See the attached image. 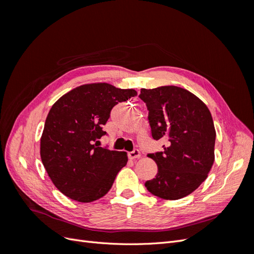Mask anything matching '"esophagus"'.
Masks as SVG:
<instances>
[{
	"label": "esophagus",
	"mask_w": 254,
	"mask_h": 254,
	"mask_svg": "<svg viewBox=\"0 0 254 254\" xmlns=\"http://www.w3.org/2000/svg\"><path fill=\"white\" fill-rule=\"evenodd\" d=\"M140 157H141V152H140L139 149H134L132 151L128 152V158L131 159V160L137 159V158H140Z\"/></svg>",
	"instance_id": "esophagus-1"
}]
</instances>
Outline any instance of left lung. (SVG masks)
<instances>
[{
    "label": "left lung",
    "mask_w": 254,
    "mask_h": 254,
    "mask_svg": "<svg viewBox=\"0 0 254 254\" xmlns=\"http://www.w3.org/2000/svg\"><path fill=\"white\" fill-rule=\"evenodd\" d=\"M153 140H164L163 151L148 153L158 173L145 187L152 195L177 200L206 179L214 163L216 132L210 110L190 91L163 86L141 89Z\"/></svg>",
    "instance_id": "1"
}]
</instances>
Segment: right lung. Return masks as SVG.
Wrapping results in <instances>:
<instances>
[{"mask_svg":"<svg viewBox=\"0 0 254 254\" xmlns=\"http://www.w3.org/2000/svg\"><path fill=\"white\" fill-rule=\"evenodd\" d=\"M136 95L106 82L83 84L61 96L45 120L40 156L55 187L66 197L92 202L108 193L127 164L125 151L99 147L115 105Z\"/></svg>","mask_w":254,"mask_h":254,"instance_id":"1","label":"right lung"}]
</instances>
